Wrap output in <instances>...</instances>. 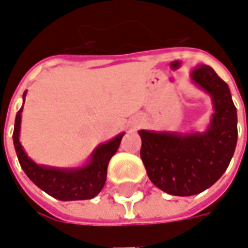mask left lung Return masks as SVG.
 Masks as SVG:
<instances>
[{
  "label": "left lung",
  "mask_w": 248,
  "mask_h": 248,
  "mask_svg": "<svg viewBox=\"0 0 248 248\" xmlns=\"http://www.w3.org/2000/svg\"><path fill=\"white\" fill-rule=\"evenodd\" d=\"M191 79L213 99V118L204 133L140 130V158L150 181L177 197L213 186L229 167L238 140L236 108L227 83L207 65L195 67Z\"/></svg>",
  "instance_id": "left-lung-1"
}]
</instances>
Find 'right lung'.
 Here are the masks:
<instances>
[{
	"mask_svg": "<svg viewBox=\"0 0 248 248\" xmlns=\"http://www.w3.org/2000/svg\"><path fill=\"white\" fill-rule=\"evenodd\" d=\"M26 92L24 93V102ZM22 108H19L16 115L13 142L19 165L30 181L46 194L60 201H85L98 195L106 182L108 162L118 150L124 133H121L111 140L98 146L93 151L90 159L85 166L77 169L42 166L30 159L19 142Z\"/></svg>",
	"mask_w": 248,
	"mask_h": 248,
	"instance_id": "obj_1",
	"label": "right lung"
}]
</instances>
